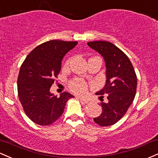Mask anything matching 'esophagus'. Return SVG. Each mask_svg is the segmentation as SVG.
Segmentation results:
<instances>
[{
	"label": "esophagus",
	"instance_id": "esophagus-1",
	"mask_svg": "<svg viewBox=\"0 0 158 158\" xmlns=\"http://www.w3.org/2000/svg\"><path fill=\"white\" fill-rule=\"evenodd\" d=\"M78 98L79 99V100H81V101H82V102H84L85 103H88V100H86L85 98H82V97H78Z\"/></svg>",
	"mask_w": 158,
	"mask_h": 158
}]
</instances>
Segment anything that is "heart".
I'll use <instances>...</instances> for the list:
<instances>
[{
	"mask_svg": "<svg viewBox=\"0 0 158 158\" xmlns=\"http://www.w3.org/2000/svg\"><path fill=\"white\" fill-rule=\"evenodd\" d=\"M70 60L67 61V64L69 63ZM70 88L73 91L76 93L82 94L85 93L87 90V84L85 82L80 79H76L70 82Z\"/></svg>",
	"mask_w": 158,
	"mask_h": 158,
	"instance_id": "obj_1",
	"label": "heart"
}]
</instances>
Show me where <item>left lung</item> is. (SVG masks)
<instances>
[{
  "label": "left lung",
  "mask_w": 158,
  "mask_h": 158,
  "mask_svg": "<svg viewBox=\"0 0 158 158\" xmlns=\"http://www.w3.org/2000/svg\"><path fill=\"white\" fill-rule=\"evenodd\" d=\"M88 45L103 57L106 67L104 88L96 93L102 102V112L94 118L102 127L115 124L127 112L134 100L137 78L131 60L119 48L106 41H93Z\"/></svg>",
  "instance_id": "1"
}]
</instances>
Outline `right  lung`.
<instances>
[{
  "label": "right lung",
  "instance_id": "add662e5",
  "mask_svg": "<svg viewBox=\"0 0 158 158\" xmlns=\"http://www.w3.org/2000/svg\"><path fill=\"white\" fill-rule=\"evenodd\" d=\"M77 43L47 41L34 48L22 63L17 80L18 95L26 115L33 122L42 126L52 124L63 114L67 100L74 98L67 92L55 96L50 88L58 78L64 56Z\"/></svg>",
  "mask_w": 158,
  "mask_h": 158
}]
</instances>
